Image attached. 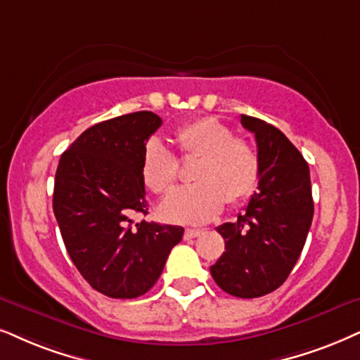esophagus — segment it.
<instances>
[{
	"label": "esophagus",
	"instance_id": "1",
	"mask_svg": "<svg viewBox=\"0 0 360 360\" xmlns=\"http://www.w3.org/2000/svg\"><path fill=\"white\" fill-rule=\"evenodd\" d=\"M199 234H202V229H186L184 238L186 239H193V238H198Z\"/></svg>",
	"mask_w": 360,
	"mask_h": 360
}]
</instances>
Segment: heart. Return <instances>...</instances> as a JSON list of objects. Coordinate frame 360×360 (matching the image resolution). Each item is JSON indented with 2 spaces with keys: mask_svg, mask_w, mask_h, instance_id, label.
Masks as SVG:
<instances>
[{
  "mask_svg": "<svg viewBox=\"0 0 360 360\" xmlns=\"http://www.w3.org/2000/svg\"><path fill=\"white\" fill-rule=\"evenodd\" d=\"M184 158H198L194 184L177 188L159 206L162 219L179 224H204L222 211L224 202L238 204L257 188L259 154L249 141L234 138L233 129L216 117H198L174 131ZM179 161L162 139L146 141L141 154V176L153 193L165 194L174 186Z\"/></svg>",
  "mask_w": 360,
  "mask_h": 360,
  "instance_id": "heart-1",
  "label": "heart"
}]
</instances>
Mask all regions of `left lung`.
Returning a JSON list of instances; mask_svg holds the SVG:
<instances>
[{
    "label": "left lung",
    "mask_w": 360,
    "mask_h": 360,
    "mask_svg": "<svg viewBox=\"0 0 360 360\" xmlns=\"http://www.w3.org/2000/svg\"><path fill=\"white\" fill-rule=\"evenodd\" d=\"M240 124L256 136L261 161L257 193L238 221L216 231L226 251L211 276L236 297H261L281 288L301 256L314 216L309 166L277 127L240 115Z\"/></svg>",
    "instance_id": "left-lung-1"
}]
</instances>
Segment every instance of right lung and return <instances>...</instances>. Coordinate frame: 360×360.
I'll return each instance as SVG.
<instances>
[{
  "instance_id": "right-lung-1",
  "label": "right lung",
  "mask_w": 360,
  "mask_h": 360,
  "mask_svg": "<svg viewBox=\"0 0 360 360\" xmlns=\"http://www.w3.org/2000/svg\"><path fill=\"white\" fill-rule=\"evenodd\" d=\"M161 124L151 111L98 122L59 159L53 211L66 251L91 288L108 297L146 294L183 239L181 226L131 217L148 212L141 154Z\"/></svg>"
}]
</instances>
